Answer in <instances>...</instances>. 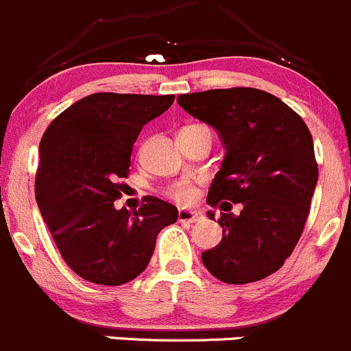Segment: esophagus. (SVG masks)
<instances>
[{
    "instance_id": "esophagus-1",
    "label": "esophagus",
    "mask_w": 351,
    "mask_h": 351,
    "mask_svg": "<svg viewBox=\"0 0 351 351\" xmlns=\"http://www.w3.org/2000/svg\"><path fill=\"white\" fill-rule=\"evenodd\" d=\"M199 218H201V215L195 211H189V209H180L178 211V221H182V223H194Z\"/></svg>"
}]
</instances>
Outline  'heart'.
<instances>
[{
    "instance_id": "1",
    "label": "heart",
    "mask_w": 351,
    "mask_h": 351,
    "mask_svg": "<svg viewBox=\"0 0 351 351\" xmlns=\"http://www.w3.org/2000/svg\"><path fill=\"white\" fill-rule=\"evenodd\" d=\"M186 128H206V126H201V124H192V126H186ZM169 195H171L175 201L185 204V202H191L192 199H194V189H192L189 183H180V185L173 186L171 191H169Z\"/></svg>"
}]
</instances>
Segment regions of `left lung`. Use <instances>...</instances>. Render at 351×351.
<instances>
[{"label": "left lung", "instance_id": "obj_1", "mask_svg": "<svg viewBox=\"0 0 351 351\" xmlns=\"http://www.w3.org/2000/svg\"><path fill=\"white\" fill-rule=\"evenodd\" d=\"M176 100L215 128L227 150L208 204L242 202L241 215L221 213L223 237L202 253V263L221 282L265 279L291 256L308 218L319 178L308 126L280 98L256 88L208 90ZM208 216L215 220L213 211Z\"/></svg>", "mask_w": 351, "mask_h": 351}]
</instances>
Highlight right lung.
<instances>
[{
    "label": "right lung",
    "instance_id": "right-lung-1",
    "mask_svg": "<svg viewBox=\"0 0 351 351\" xmlns=\"http://www.w3.org/2000/svg\"><path fill=\"white\" fill-rule=\"evenodd\" d=\"M175 95L93 93L55 117L39 143L36 201L65 263L84 280L121 286L149 265L157 234L178 209L147 195L138 211L116 209L133 143Z\"/></svg>",
    "mask_w": 351,
    "mask_h": 351
}]
</instances>
